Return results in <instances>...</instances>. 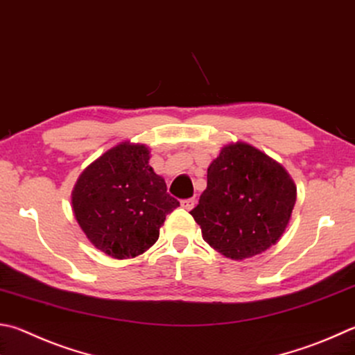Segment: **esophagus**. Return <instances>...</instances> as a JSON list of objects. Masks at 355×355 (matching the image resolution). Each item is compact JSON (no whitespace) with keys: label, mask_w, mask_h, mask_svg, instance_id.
<instances>
[{"label":"esophagus","mask_w":355,"mask_h":355,"mask_svg":"<svg viewBox=\"0 0 355 355\" xmlns=\"http://www.w3.org/2000/svg\"><path fill=\"white\" fill-rule=\"evenodd\" d=\"M196 203H197L196 198H186V200H183V202H182V208L191 211L196 206Z\"/></svg>","instance_id":"1"}]
</instances>
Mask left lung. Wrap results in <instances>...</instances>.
Listing matches in <instances>:
<instances>
[{
	"label": "left lung",
	"instance_id": "obj_1",
	"mask_svg": "<svg viewBox=\"0 0 355 355\" xmlns=\"http://www.w3.org/2000/svg\"><path fill=\"white\" fill-rule=\"evenodd\" d=\"M296 188L284 167L248 144L225 146L191 216L203 239L231 259L266 251L286 231Z\"/></svg>",
	"mask_w": 355,
	"mask_h": 355
}]
</instances>
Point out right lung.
<instances>
[{"label": "right lung", "instance_id": "1", "mask_svg": "<svg viewBox=\"0 0 355 355\" xmlns=\"http://www.w3.org/2000/svg\"><path fill=\"white\" fill-rule=\"evenodd\" d=\"M149 149L122 143L80 173L73 191L77 223L96 248L116 259L143 254L180 206L149 166Z\"/></svg>", "mask_w": 355, "mask_h": 355}]
</instances>
